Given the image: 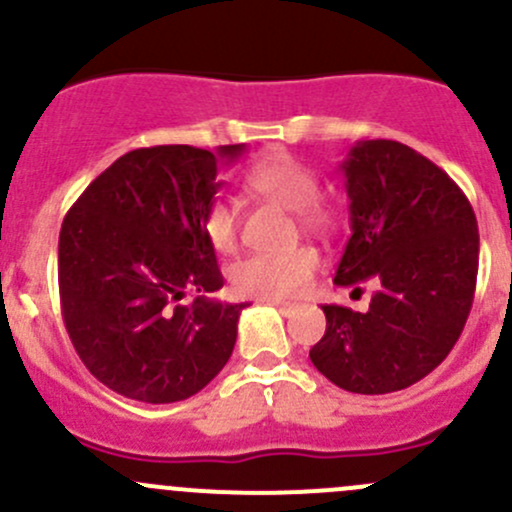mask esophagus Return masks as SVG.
Here are the masks:
<instances>
[{"label":"esophagus","mask_w":512,"mask_h":512,"mask_svg":"<svg viewBox=\"0 0 512 512\" xmlns=\"http://www.w3.org/2000/svg\"><path fill=\"white\" fill-rule=\"evenodd\" d=\"M272 307L280 309V312L285 314V317H292V314L297 312V307H294V304H287V302H272Z\"/></svg>","instance_id":"34e87169"}]
</instances>
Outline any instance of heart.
Listing matches in <instances>:
<instances>
[{
	"mask_svg": "<svg viewBox=\"0 0 512 512\" xmlns=\"http://www.w3.org/2000/svg\"><path fill=\"white\" fill-rule=\"evenodd\" d=\"M245 188L252 195L297 213L304 227L327 225L329 215L317 203L319 180L312 170L289 153H272L252 165L245 175ZM203 230L218 252H230L237 245L240 218L235 205L215 198L203 213ZM319 267V255L312 247H292L272 255H250L230 267L235 292L265 299H289L307 289Z\"/></svg>",
	"mask_w": 512,
	"mask_h": 512,
	"instance_id": "1",
	"label": "heart"
}]
</instances>
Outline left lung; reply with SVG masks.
I'll return each mask as SVG.
<instances>
[{
	"label": "left lung",
	"instance_id": "left-lung-1",
	"mask_svg": "<svg viewBox=\"0 0 512 512\" xmlns=\"http://www.w3.org/2000/svg\"><path fill=\"white\" fill-rule=\"evenodd\" d=\"M349 237L339 287L374 282L366 312L324 304L312 364L352 394H391L431 374L466 327L478 277V223L463 190L399 141H359L339 165Z\"/></svg>",
	"mask_w": 512,
	"mask_h": 512
}]
</instances>
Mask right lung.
Wrapping results in <instances>:
<instances>
[{
    "instance_id": "1",
    "label": "right lung",
    "mask_w": 512,
    "mask_h": 512,
    "mask_svg": "<svg viewBox=\"0 0 512 512\" xmlns=\"http://www.w3.org/2000/svg\"><path fill=\"white\" fill-rule=\"evenodd\" d=\"M215 151L153 146L126 153L81 193L61 223L59 294L86 369L126 399L173 404L210 384L230 359L245 304H223L203 213L220 190ZM193 288L199 297L180 305Z\"/></svg>"
}]
</instances>
